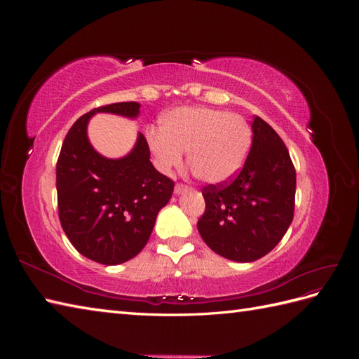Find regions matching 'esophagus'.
Returning <instances> with one entry per match:
<instances>
[{"mask_svg":"<svg viewBox=\"0 0 359 359\" xmlns=\"http://www.w3.org/2000/svg\"><path fill=\"white\" fill-rule=\"evenodd\" d=\"M189 189V186H186V184H181V182H178L177 186H175V193L177 194H180V193H182V191H186Z\"/></svg>","mask_w":359,"mask_h":359,"instance_id":"esophagus-1","label":"esophagus"}]
</instances>
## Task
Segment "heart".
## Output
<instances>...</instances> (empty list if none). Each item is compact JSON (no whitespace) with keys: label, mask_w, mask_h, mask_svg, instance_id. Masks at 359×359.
<instances>
[{"label":"heart","mask_w":359,"mask_h":359,"mask_svg":"<svg viewBox=\"0 0 359 359\" xmlns=\"http://www.w3.org/2000/svg\"><path fill=\"white\" fill-rule=\"evenodd\" d=\"M252 130L240 115L210 107H177L160 119V128L148 133V145L160 169L169 170L187 161L201 181L220 184L244 165Z\"/></svg>","instance_id":"heart-1"}]
</instances>
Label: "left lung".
Returning a JSON list of instances; mask_svg holds the SVG:
<instances>
[{
    "instance_id": "1",
    "label": "left lung",
    "mask_w": 359,
    "mask_h": 359,
    "mask_svg": "<svg viewBox=\"0 0 359 359\" xmlns=\"http://www.w3.org/2000/svg\"><path fill=\"white\" fill-rule=\"evenodd\" d=\"M253 142L231 181L202 189L205 212L198 231L212 252L253 262L273 250L293 220L297 172L276 130L255 116Z\"/></svg>"
}]
</instances>
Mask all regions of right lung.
Segmentation results:
<instances>
[{"label":"right lung","mask_w":359,"mask_h":359,"mask_svg":"<svg viewBox=\"0 0 359 359\" xmlns=\"http://www.w3.org/2000/svg\"><path fill=\"white\" fill-rule=\"evenodd\" d=\"M139 107L136 102L112 103L82 115L69 130L57 161L62 231L81 255L103 265H119L140 253L175 186L153 166L142 133L132 153L116 160L100 156L90 144L86 126L94 114L136 118Z\"/></svg>","instance_id":"right-lung-1"}]
</instances>
